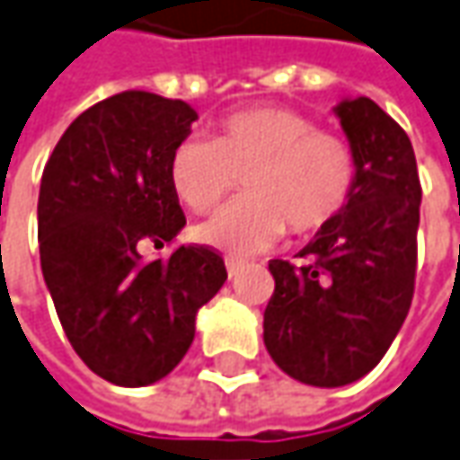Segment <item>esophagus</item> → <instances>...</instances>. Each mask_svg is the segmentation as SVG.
Returning a JSON list of instances; mask_svg holds the SVG:
<instances>
[{
	"label": "esophagus",
	"instance_id": "34e87169",
	"mask_svg": "<svg viewBox=\"0 0 460 460\" xmlns=\"http://www.w3.org/2000/svg\"><path fill=\"white\" fill-rule=\"evenodd\" d=\"M225 268H227V276L233 279V276H237V270L243 268V263L235 261V258H227V261H225Z\"/></svg>",
	"mask_w": 460,
	"mask_h": 460
}]
</instances>
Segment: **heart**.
I'll list each match as a JSON object with an SVG mask.
<instances>
[{
	"mask_svg": "<svg viewBox=\"0 0 460 460\" xmlns=\"http://www.w3.org/2000/svg\"><path fill=\"white\" fill-rule=\"evenodd\" d=\"M243 180L245 194L194 235L209 248L251 255L280 235H314L352 202L359 164L347 138L309 116L255 106L212 123L209 141L184 138L169 156V184L192 212L215 209Z\"/></svg>",
	"mask_w": 460,
	"mask_h": 460,
	"instance_id": "heart-1",
	"label": "heart"
}]
</instances>
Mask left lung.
I'll use <instances>...</instances> for the list:
<instances>
[{
    "mask_svg": "<svg viewBox=\"0 0 460 460\" xmlns=\"http://www.w3.org/2000/svg\"><path fill=\"white\" fill-rule=\"evenodd\" d=\"M334 113L357 154V190L298 252L304 263H268L276 288L263 314L273 362L314 387L357 382L390 349L415 291L423 197L400 123L365 95Z\"/></svg>",
    "mask_w": 460,
    "mask_h": 460,
    "instance_id": "1",
    "label": "left lung"
}]
</instances>
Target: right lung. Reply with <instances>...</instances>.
<instances>
[{
    "mask_svg": "<svg viewBox=\"0 0 460 460\" xmlns=\"http://www.w3.org/2000/svg\"><path fill=\"white\" fill-rule=\"evenodd\" d=\"M197 111L123 91L83 111L52 149L40 181V263L73 349L98 377L144 387L180 365L197 311L223 288V258L180 245L144 261L184 227L169 156Z\"/></svg>",
    "mask_w": 460,
    "mask_h": 460,
    "instance_id": "right-lung-1",
    "label": "right lung"
}]
</instances>
